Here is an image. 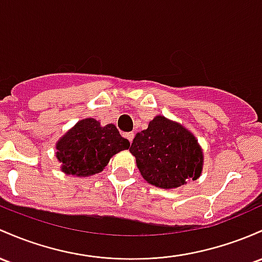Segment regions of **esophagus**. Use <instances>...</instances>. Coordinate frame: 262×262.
Instances as JSON below:
<instances>
[{
	"instance_id": "obj_1",
	"label": "esophagus",
	"mask_w": 262,
	"mask_h": 262,
	"mask_svg": "<svg viewBox=\"0 0 262 262\" xmlns=\"http://www.w3.org/2000/svg\"><path fill=\"white\" fill-rule=\"evenodd\" d=\"M124 137L126 138V139L129 140V142H133V138H134V133H125Z\"/></svg>"
}]
</instances>
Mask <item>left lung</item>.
I'll use <instances>...</instances> for the list:
<instances>
[{"mask_svg":"<svg viewBox=\"0 0 262 262\" xmlns=\"http://www.w3.org/2000/svg\"><path fill=\"white\" fill-rule=\"evenodd\" d=\"M146 183L162 189H177L203 173V149L189 129L160 116L138 133L130 149Z\"/></svg>","mask_w":262,"mask_h":262,"instance_id":"obj_1","label":"left lung"}]
</instances>
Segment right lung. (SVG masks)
I'll list each match as a JSON object with an SVG mask.
<instances>
[{
  "label": "right lung",
  "instance_id": "right-lung-1",
  "mask_svg": "<svg viewBox=\"0 0 262 262\" xmlns=\"http://www.w3.org/2000/svg\"><path fill=\"white\" fill-rule=\"evenodd\" d=\"M114 124L100 125L94 118L74 124L56 143V158L61 170L72 177H91L103 171L113 155L129 149Z\"/></svg>",
  "mask_w": 262,
  "mask_h": 262
}]
</instances>
